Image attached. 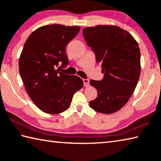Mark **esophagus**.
<instances>
[{
    "label": "esophagus",
    "mask_w": 161,
    "mask_h": 161,
    "mask_svg": "<svg viewBox=\"0 0 161 161\" xmlns=\"http://www.w3.org/2000/svg\"><path fill=\"white\" fill-rule=\"evenodd\" d=\"M83 83H84V86L85 87H87L90 84V80L89 79H83Z\"/></svg>",
    "instance_id": "34e87169"
}]
</instances>
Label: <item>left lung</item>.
Segmentation results:
<instances>
[{
    "mask_svg": "<svg viewBox=\"0 0 161 161\" xmlns=\"http://www.w3.org/2000/svg\"><path fill=\"white\" fill-rule=\"evenodd\" d=\"M83 33L104 73L102 80L90 82L98 96L90 102V107L102 114L115 113L128 102L139 80L141 65L137 42L117 26L87 27Z\"/></svg>",
    "mask_w": 161,
    "mask_h": 161,
    "instance_id": "obj_1",
    "label": "left lung"
}]
</instances>
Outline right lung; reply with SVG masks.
Returning <instances> with one entry per match:
<instances>
[{
    "mask_svg": "<svg viewBox=\"0 0 161 161\" xmlns=\"http://www.w3.org/2000/svg\"><path fill=\"white\" fill-rule=\"evenodd\" d=\"M80 29L45 25L32 32L24 43L19 74L30 98L45 113L58 114L67 110L74 93L83 86L80 78L60 72L59 66V62L63 68L69 64L66 46Z\"/></svg>",
    "mask_w": 161,
    "mask_h": 161,
    "instance_id": "1",
    "label": "right lung"
}]
</instances>
